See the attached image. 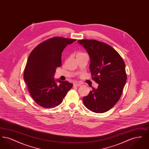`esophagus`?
Here are the masks:
<instances>
[{
	"label": "esophagus",
	"mask_w": 149,
	"mask_h": 149,
	"mask_svg": "<svg viewBox=\"0 0 149 149\" xmlns=\"http://www.w3.org/2000/svg\"><path fill=\"white\" fill-rule=\"evenodd\" d=\"M81 86V84L78 82H75L74 83V86Z\"/></svg>",
	"instance_id": "1"
}]
</instances>
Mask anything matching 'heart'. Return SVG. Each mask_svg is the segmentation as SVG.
<instances>
[{
    "label": "heart",
    "instance_id": "obj_1",
    "mask_svg": "<svg viewBox=\"0 0 149 149\" xmlns=\"http://www.w3.org/2000/svg\"><path fill=\"white\" fill-rule=\"evenodd\" d=\"M83 54H84V53H83V52H79L77 53V56H78V55H83Z\"/></svg>",
    "mask_w": 149,
    "mask_h": 149
}]
</instances>
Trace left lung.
Instances as JSON below:
<instances>
[{
  "instance_id": "left-lung-1",
  "label": "left lung",
  "mask_w": 149,
  "mask_h": 149,
  "mask_svg": "<svg viewBox=\"0 0 149 149\" xmlns=\"http://www.w3.org/2000/svg\"><path fill=\"white\" fill-rule=\"evenodd\" d=\"M91 58L92 78L99 85L83 97L84 104L95 113L109 111L119 100L127 80L125 64L120 55L106 43L79 40Z\"/></svg>"
}]
</instances>
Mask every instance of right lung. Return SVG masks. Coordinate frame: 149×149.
<instances>
[{
    "instance_id": "1",
    "label": "right lung",
    "mask_w": 149,
    "mask_h": 149,
    "mask_svg": "<svg viewBox=\"0 0 149 149\" xmlns=\"http://www.w3.org/2000/svg\"><path fill=\"white\" fill-rule=\"evenodd\" d=\"M77 40L54 37L38 45L31 52L23 78L36 103L44 108H54L63 101L73 84L54 78L57 67L61 65L62 52Z\"/></svg>"
}]
</instances>
